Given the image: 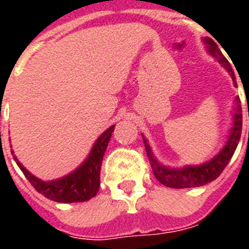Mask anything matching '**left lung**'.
<instances>
[{"label": "left lung", "mask_w": 249, "mask_h": 249, "mask_svg": "<svg viewBox=\"0 0 249 249\" xmlns=\"http://www.w3.org/2000/svg\"><path fill=\"white\" fill-rule=\"evenodd\" d=\"M203 41L208 45L207 52L213 58H216L218 60V63L224 66L225 70L231 76L234 85L236 86L235 75H234L231 66L228 62V59L222 55V53L218 49V46L214 44V41L211 40V38H204ZM235 102L236 107L235 113H234V121H232V126L230 129V136L228 138V142L213 159H211L204 164H200V165H186L183 168H168V166L163 165V164L158 161L151 147H150V144H148L147 140L142 134L144 148H146V152H147V158L152 166V172H154L156 179L160 183H163L166 187H172V189L199 187V186L207 185L208 182L214 181L222 173L225 166L228 165L230 159L234 155L236 146L239 143L240 134H242V107H240L239 98L236 97Z\"/></svg>", "instance_id": "left-lung-1"}]
</instances>
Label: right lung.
Here are the masks:
<instances>
[{
  "label": "right lung",
  "mask_w": 249,
  "mask_h": 249,
  "mask_svg": "<svg viewBox=\"0 0 249 249\" xmlns=\"http://www.w3.org/2000/svg\"><path fill=\"white\" fill-rule=\"evenodd\" d=\"M113 129H115V125L109 126L106 132L102 133L101 137L95 141L89 156L77 169L54 181H42L40 178L35 177L21 165L13 151L11 154L23 174L31 182V185L44 196L58 203L86 201L95 196L99 190L102 160H103L106 148L108 146L109 138L112 136Z\"/></svg>",
  "instance_id": "obj_1"
}]
</instances>
